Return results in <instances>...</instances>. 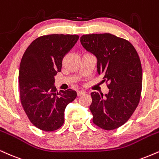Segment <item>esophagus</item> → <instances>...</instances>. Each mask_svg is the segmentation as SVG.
<instances>
[{"label": "esophagus", "instance_id": "esophagus-1", "mask_svg": "<svg viewBox=\"0 0 159 159\" xmlns=\"http://www.w3.org/2000/svg\"><path fill=\"white\" fill-rule=\"evenodd\" d=\"M84 93H85V92L84 91H82V90H79V91L77 92L78 96H81V95H83L84 94Z\"/></svg>", "mask_w": 159, "mask_h": 159}]
</instances>
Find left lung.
I'll return each mask as SVG.
<instances>
[{
    "mask_svg": "<svg viewBox=\"0 0 159 159\" xmlns=\"http://www.w3.org/2000/svg\"><path fill=\"white\" fill-rule=\"evenodd\" d=\"M80 41L97 58V71L109 89L104 96L91 93L93 123L105 130L117 129L129 120L140 101L142 68L139 55L131 43L110 33L84 35Z\"/></svg>",
    "mask_w": 159,
    "mask_h": 159,
    "instance_id": "8db88e82",
    "label": "left lung"
}]
</instances>
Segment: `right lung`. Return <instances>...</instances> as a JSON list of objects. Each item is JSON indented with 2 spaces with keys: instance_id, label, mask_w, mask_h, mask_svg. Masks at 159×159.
<instances>
[{
  "instance_id": "add662e5",
  "label": "right lung",
  "mask_w": 159,
  "mask_h": 159,
  "mask_svg": "<svg viewBox=\"0 0 159 159\" xmlns=\"http://www.w3.org/2000/svg\"><path fill=\"white\" fill-rule=\"evenodd\" d=\"M77 35L52 34L34 40L19 68L20 103L31 123L43 131H55L64 122V110L77 96L75 91L57 92L55 78L62 60L78 40Z\"/></svg>"
}]
</instances>
